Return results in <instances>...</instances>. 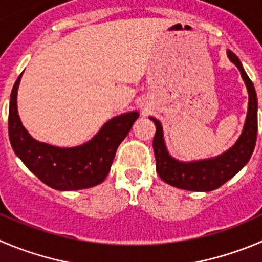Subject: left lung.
<instances>
[{
	"instance_id": "obj_1",
	"label": "left lung",
	"mask_w": 262,
	"mask_h": 262,
	"mask_svg": "<svg viewBox=\"0 0 262 262\" xmlns=\"http://www.w3.org/2000/svg\"><path fill=\"white\" fill-rule=\"evenodd\" d=\"M228 58L239 69L248 91V111L243 131L230 149L213 158L191 162L179 161L167 150L161 122L150 117L156 124L153 149L157 173L164 183L175 188L191 191L215 190L234 178L248 163L252 156L257 138V95L255 86L238 56L234 52L228 51Z\"/></svg>"
}]
</instances>
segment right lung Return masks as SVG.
I'll return each instance as SVG.
<instances>
[{
  "mask_svg": "<svg viewBox=\"0 0 262 262\" xmlns=\"http://www.w3.org/2000/svg\"><path fill=\"white\" fill-rule=\"evenodd\" d=\"M21 74L12 87L9 108V136L15 154L42 183L56 190H79L103 183L111 171L117 148L139 118V112L113 117L82 145L60 148L41 143L29 135L17 113Z\"/></svg>",
  "mask_w": 262,
  "mask_h": 262,
  "instance_id": "add662e5",
  "label": "right lung"
}]
</instances>
